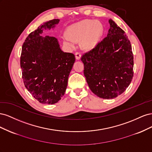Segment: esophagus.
<instances>
[{
	"instance_id": "34e87169",
	"label": "esophagus",
	"mask_w": 152,
	"mask_h": 152,
	"mask_svg": "<svg viewBox=\"0 0 152 152\" xmlns=\"http://www.w3.org/2000/svg\"><path fill=\"white\" fill-rule=\"evenodd\" d=\"M75 58L77 59V60H79L81 58V54L79 52H76L75 53Z\"/></svg>"
}]
</instances>
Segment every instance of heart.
Instances as JSON below:
<instances>
[{
    "label": "heart",
    "instance_id": "1",
    "mask_svg": "<svg viewBox=\"0 0 152 152\" xmlns=\"http://www.w3.org/2000/svg\"><path fill=\"white\" fill-rule=\"evenodd\" d=\"M103 34V26L94 20H84L72 25L67 29L68 36L63 37V43L72 46L76 41L81 40L85 49H93L98 44Z\"/></svg>",
    "mask_w": 152,
    "mask_h": 152
}]
</instances>
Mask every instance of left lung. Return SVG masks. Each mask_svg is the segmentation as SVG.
I'll use <instances>...</instances> for the list:
<instances>
[{
  "instance_id": "left-lung-1",
  "label": "left lung",
  "mask_w": 152,
  "mask_h": 152,
  "mask_svg": "<svg viewBox=\"0 0 152 152\" xmlns=\"http://www.w3.org/2000/svg\"><path fill=\"white\" fill-rule=\"evenodd\" d=\"M107 36L81 58L90 89L98 97L113 99L122 94L133 77V54L127 36L109 20Z\"/></svg>"
}]
</instances>
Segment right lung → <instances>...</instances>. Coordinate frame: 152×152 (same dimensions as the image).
I'll return each instance as SVG.
<instances>
[{"mask_svg":"<svg viewBox=\"0 0 152 152\" xmlns=\"http://www.w3.org/2000/svg\"><path fill=\"white\" fill-rule=\"evenodd\" d=\"M59 20L44 23L27 37L20 58L22 77L26 88L39 102L53 104L65 94L75 55L61 50L54 37L41 36L54 28Z\"/></svg>","mask_w":152,"mask_h":152,"instance_id":"right-lung-1","label":"right lung"}]
</instances>
